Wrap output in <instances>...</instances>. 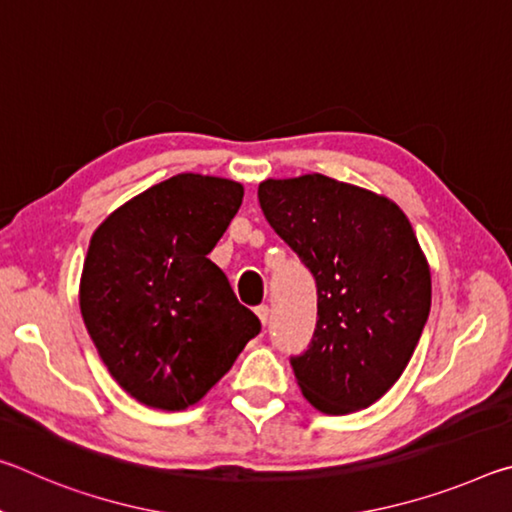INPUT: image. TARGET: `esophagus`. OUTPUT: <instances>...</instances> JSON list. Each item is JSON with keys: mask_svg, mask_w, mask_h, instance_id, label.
I'll return each instance as SVG.
<instances>
[{"mask_svg": "<svg viewBox=\"0 0 512 512\" xmlns=\"http://www.w3.org/2000/svg\"><path fill=\"white\" fill-rule=\"evenodd\" d=\"M255 314H257V318H259V323H262V325L268 323V307H266V305L255 307Z\"/></svg>", "mask_w": 512, "mask_h": 512, "instance_id": "1", "label": "esophagus"}]
</instances>
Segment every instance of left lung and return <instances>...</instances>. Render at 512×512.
I'll use <instances>...</instances> for the list:
<instances>
[{
  "mask_svg": "<svg viewBox=\"0 0 512 512\" xmlns=\"http://www.w3.org/2000/svg\"><path fill=\"white\" fill-rule=\"evenodd\" d=\"M266 221L316 280L318 318L291 357L311 406L366 409L411 361L431 309V273L406 214L386 196L323 173L264 180Z\"/></svg>",
  "mask_w": 512,
  "mask_h": 512,
  "instance_id": "8db88e82",
  "label": "left lung"
}]
</instances>
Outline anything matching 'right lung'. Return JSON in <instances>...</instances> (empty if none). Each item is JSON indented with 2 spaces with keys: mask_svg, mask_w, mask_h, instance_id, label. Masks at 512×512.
<instances>
[{
  "mask_svg": "<svg viewBox=\"0 0 512 512\" xmlns=\"http://www.w3.org/2000/svg\"><path fill=\"white\" fill-rule=\"evenodd\" d=\"M241 198L235 180L178 173L94 230L81 275L83 323L137 402L164 411L196 404L262 329L207 259Z\"/></svg>",
  "mask_w": 512,
  "mask_h": 512,
  "instance_id": "1",
  "label": "right lung"
}]
</instances>
